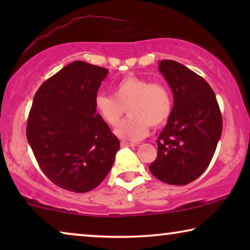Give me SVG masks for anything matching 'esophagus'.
Masks as SVG:
<instances>
[{"label":"esophagus","instance_id":"34e87169","mask_svg":"<svg viewBox=\"0 0 250 250\" xmlns=\"http://www.w3.org/2000/svg\"><path fill=\"white\" fill-rule=\"evenodd\" d=\"M121 146H134L135 145H134V143H129V142H126V141H122L121 142Z\"/></svg>","mask_w":250,"mask_h":250}]
</instances>
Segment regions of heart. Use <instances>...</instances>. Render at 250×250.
<instances>
[{"instance_id":"heart-1","label":"heart","mask_w":250,"mask_h":250,"mask_svg":"<svg viewBox=\"0 0 250 250\" xmlns=\"http://www.w3.org/2000/svg\"><path fill=\"white\" fill-rule=\"evenodd\" d=\"M94 107L102 121L111 127L121 123L125 108L129 117L116 129L119 138L138 141L146 136L150 125L159 127L172 112V97L165 85L126 76L112 87V95L99 94Z\"/></svg>"}]
</instances>
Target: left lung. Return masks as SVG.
Returning <instances> with one entry per match:
<instances>
[{
    "mask_svg": "<svg viewBox=\"0 0 250 250\" xmlns=\"http://www.w3.org/2000/svg\"><path fill=\"white\" fill-rule=\"evenodd\" d=\"M158 68L172 90L174 105L149 169L163 182L184 186L209 165L222 134V115L214 91L203 77L173 60H162Z\"/></svg>",
    "mask_w": 250,
    "mask_h": 250,
    "instance_id": "8db88e82",
    "label": "left lung"
}]
</instances>
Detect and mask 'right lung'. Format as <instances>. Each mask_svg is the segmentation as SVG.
I'll list each match as a JSON object with an SVG mask.
<instances>
[{"mask_svg": "<svg viewBox=\"0 0 250 250\" xmlns=\"http://www.w3.org/2000/svg\"><path fill=\"white\" fill-rule=\"evenodd\" d=\"M108 73L74 61L44 82L34 97L27 140L41 169L61 189L93 190L107 176L121 148L94 107Z\"/></svg>", "mask_w": 250, "mask_h": 250, "instance_id": "1", "label": "right lung"}]
</instances>
